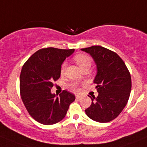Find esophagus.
Segmentation results:
<instances>
[{"label": "esophagus", "mask_w": 147, "mask_h": 147, "mask_svg": "<svg viewBox=\"0 0 147 147\" xmlns=\"http://www.w3.org/2000/svg\"><path fill=\"white\" fill-rule=\"evenodd\" d=\"M75 98H76L77 100H80L81 99V97L79 96V95H76V96H75Z\"/></svg>", "instance_id": "34e87169"}]
</instances>
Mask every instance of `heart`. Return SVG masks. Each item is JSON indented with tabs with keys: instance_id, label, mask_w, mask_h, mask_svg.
I'll use <instances>...</instances> for the list:
<instances>
[{
	"instance_id": "1",
	"label": "heart",
	"mask_w": 147,
	"mask_h": 147,
	"mask_svg": "<svg viewBox=\"0 0 147 147\" xmlns=\"http://www.w3.org/2000/svg\"><path fill=\"white\" fill-rule=\"evenodd\" d=\"M74 60L76 62L77 65L80 67L81 69H83L85 68L88 67L89 68L91 65V59L90 57H88L86 55H82V54H80V55H77L74 57ZM67 67V63L66 62H63L61 65L60 68V72L62 75H64L66 70ZM70 89L74 92H80V88H78V85L77 83H72L70 85Z\"/></svg>"
}]
</instances>
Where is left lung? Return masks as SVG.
Returning <instances> with one entry per match:
<instances>
[{
    "instance_id": "obj_1",
    "label": "left lung",
    "mask_w": 147,
    "mask_h": 147,
    "mask_svg": "<svg viewBox=\"0 0 147 147\" xmlns=\"http://www.w3.org/2000/svg\"><path fill=\"white\" fill-rule=\"evenodd\" d=\"M81 50L90 54L97 66L94 83L98 95L90 98L92 103L85 113L95 121H111L121 113L129 100L131 90L130 72L123 59L110 49L92 46Z\"/></svg>"
}]
</instances>
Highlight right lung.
Returning a JSON list of instances; mask_svg holds the SVG:
<instances>
[{"mask_svg":"<svg viewBox=\"0 0 147 147\" xmlns=\"http://www.w3.org/2000/svg\"><path fill=\"white\" fill-rule=\"evenodd\" d=\"M75 49L53 47L39 49L24 63L20 75V92L30 116L44 125L58 123L65 117L75 95L63 90L59 96L51 92L60 77L61 65Z\"/></svg>","mask_w":147,"mask_h":147,"instance_id":"right-lung-1","label":"right lung"}]
</instances>
